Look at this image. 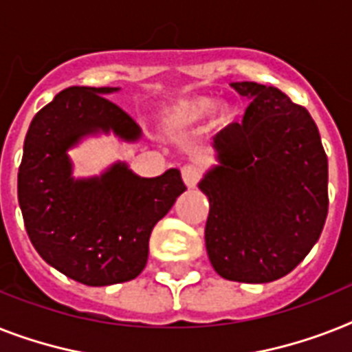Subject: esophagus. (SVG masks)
<instances>
[{
	"label": "esophagus",
	"instance_id": "obj_1",
	"mask_svg": "<svg viewBox=\"0 0 352 352\" xmlns=\"http://www.w3.org/2000/svg\"><path fill=\"white\" fill-rule=\"evenodd\" d=\"M199 179H201V170L195 164H186L182 168V181H184V184L188 188H195Z\"/></svg>",
	"mask_w": 352,
	"mask_h": 352
}]
</instances>
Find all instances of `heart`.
Returning <instances> with one entry per match:
<instances>
[{"instance_id":"heart-1","label":"heart","mask_w":352,"mask_h":352,"mask_svg":"<svg viewBox=\"0 0 352 352\" xmlns=\"http://www.w3.org/2000/svg\"><path fill=\"white\" fill-rule=\"evenodd\" d=\"M211 116L217 121L228 124L235 119L236 107L231 102H217L211 96H186L170 102L161 113L162 126L173 133L188 131L208 121Z\"/></svg>"}]
</instances>
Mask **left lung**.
<instances>
[{
  "mask_svg": "<svg viewBox=\"0 0 352 352\" xmlns=\"http://www.w3.org/2000/svg\"><path fill=\"white\" fill-rule=\"evenodd\" d=\"M251 101L213 139L217 164L199 182L210 201L206 251L226 280L265 284L305 258L324 230L327 157L309 111L275 87L231 82Z\"/></svg>",
  "mask_w": 352,
  "mask_h": 352,
  "instance_id": "1",
  "label": "left lung"
}]
</instances>
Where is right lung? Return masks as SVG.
I'll return each mask as SVG.
<instances>
[{
  "mask_svg": "<svg viewBox=\"0 0 352 352\" xmlns=\"http://www.w3.org/2000/svg\"><path fill=\"white\" fill-rule=\"evenodd\" d=\"M119 88L70 87L37 111L23 144L18 201L41 258L85 285L135 278L148 262L153 226L186 191L181 171L139 177L117 161L96 177H74L68 151L82 139L137 142L141 128L108 101Z\"/></svg>",
  "mask_w": 352,
  "mask_h": 352,
  "instance_id": "add662e5",
  "label": "right lung"
}]
</instances>
